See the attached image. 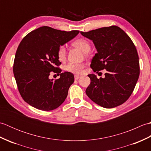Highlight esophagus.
<instances>
[{
  "instance_id": "obj_1",
  "label": "esophagus",
  "mask_w": 151,
  "mask_h": 151,
  "mask_svg": "<svg viewBox=\"0 0 151 151\" xmlns=\"http://www.w3.org/2000/svg\"><path fill=\"white\" fill-rule=\"evenodd\" d=\"M81 77V76H80V75H75V79L76 80V81H77V80H78Z\"/></svg>"
}]
</instances>
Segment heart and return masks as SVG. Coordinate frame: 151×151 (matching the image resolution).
I'll list each match as a JSON object with an SVG mask.
<instances>
[{
  "label": "heart",
  "instance_id": "heart-1",
  "mask_svg": "<svg viewBox=\"0 0 151 151\" xmlns=\"http://www.w3.org/2000/svg\"><path fill=\"white\" fill-rule=\"evenodd\" d=\"M73 45L81 49L83 52L88 53L91 50V45L88 41L86 40L80 38L75 40L72 43ZM58 58L60 61L65 60L66 58V50L64 46L62 45L58 47L57 50ZM84 65L81 63H70L66 65L65 70L67 71L75 74H81L83 71Z\"/></svg>",
  "mask_w": 151,
  "mask_h": 151
}]
</instances>
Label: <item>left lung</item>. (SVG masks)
Returning a JSON list of instances; mask_svg holds the SVG:
<instances>
[{
	"label": "left lung",
	"instance_id": "obj_1",
	"mask_svg": "<svg viewBox=\"0 0 151 151\" xmlns=\"http://www.w3.org/2000/svg\"><path fill=\"white\" fill-rule=\"evenodd\" d=\"M81 33L93 41L97 50L90 65L93 70L107 71L104 78L98 79L94 74L88 75L91 83L86 95L106 108L123 104L132 93L139 76V56L132 41L117 26Z\"/></svg>",
	"mask_w": 151,
	"mask_h": 151
}]
</instances>
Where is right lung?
Here are the masks:
<instances>
[{
	"instance_id": "right-lung-1",
	"label": "right lung",
	"mask_w": 151,
	"mask_h": 151,
	"mask_svg": "<svg viewBox=\"0 0 151 151\" xmlns=\"http://www.w3.org/2000/svg\"><path fill=\"white\" fill-rule=\"evenodd\" d=\"M78 33V30L66 32L44 26L22 40L16 51L13 70L18 90L28 104L50 111L65 101L75 78L70 72L61 73L57 50ZM51 72L58 73L60 78L50 80Z\"/></svg>"
}]
</instances>
